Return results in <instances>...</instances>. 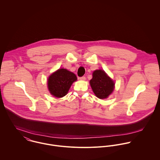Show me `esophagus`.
Returning a JSON list of instances; mask_svg holds the SVG:
<instances>
[{"label":"esophagus","mask_w":160,"mask_h":160,"mask_svg":"<svg viewBox=\"0 0 160 160\" xmlns=\"http://www.w3.org/2000/svg\"><path fill=\"white\" fill-rule=\"evenodd\" d=\"M79 79H80V80H82V81H84V80H86V77H85V76L80 77V78H79Z\"/></svg>","instance_id":"34e87169"}]
</instances>
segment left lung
Returning a JSON list of instances; mask_svg holds the SVG:
<instances>
[{"label":"left lung","instance_id":"8db88e82","mask_svg":"<svg viewBox=\"0 0 160 160\" xmlns=\"http://www.w3.org/2000/svg\"><path fill=\"white\" fill-rule=\"evenodd\" d=\"M92 76L90 84L95 95L100 99L107 98L114 90V82L101 69L94 71Z\"/></svg>","mask_w":160,"mask_h":160}]
</instances>
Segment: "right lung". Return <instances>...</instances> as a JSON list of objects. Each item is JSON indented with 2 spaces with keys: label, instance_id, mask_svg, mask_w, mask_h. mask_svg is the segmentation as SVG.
<instances>
[{
  "label": "right lung",
  "instance_id": "add662e5",
  "mask_svg": "<svg viewBox=\"0 0 160 160\" xmlns=\"http://www.w3.org/2000/svg\"><path fill=\"white\" fill-rule=\"evenodd\" d=\"M76 80L77 77L73 72L66 69H59L49 76L48 88L52 95L61 98L67 94L71 84Z\"/></svg>",
  "mask_w": 160,
  "mask_h": 160
}]
</instances>
